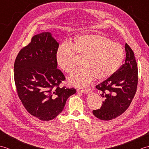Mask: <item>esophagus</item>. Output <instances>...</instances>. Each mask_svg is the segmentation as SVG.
<instances>
[{"mask_svg": "<svg viewBox=\"0 0 149 149\" xmlns=\"http://www.w3.org/2000/svg\"><path fill=\"white\" fill-rule=\"evenodd\" d=\"M78 93H90V89H86V90H78Z\"/></svg>", "mask_w": 149, "mask_h": 149, "instance_id": "1", "label": "esophagus"}]
</instances>
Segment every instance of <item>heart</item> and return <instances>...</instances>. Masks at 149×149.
<instances>
[{"instance_id":"b5f03b06","label":"heart","mask_w":149,"mask_h":149,"mask_svg":"<svg viewBox=\"0 0 149 149\" xmlns=\"http://www.w3.org/2000/svg\"><path fill=\"white\" fill-rule=\"evenodd\" d=\"M75 54L83 58L84 67L72 72L68 81L72 86L84 88L95 78L102 81L111 77L121 65L124 50L121 45L108 38L99 34H84L77 37L74 42L65 43L57 49V65L65 72H70L75 67Z\"/></svg>"}]
</instances>
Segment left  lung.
<instances>
[{"label": "left lung", "instance_id": "left-lung-1", "mask_svg": "<svg viewBox=\"0 0 149 149\" xmlns=\"http://www.w3.org/2000/svg\"><path fill=\"white\" fill-rule=\"evenodd\" d=\"M125 50L124 64L111 77L96 86L104 100L93 114L100 120H110L121 115L130 106L136 91L138 66L134 52L127 43Z\"/></svg>", "mask_w": 149, "mask_h": 149}]
</instances>
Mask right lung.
Segmentation results:
<instances>
[{"label": "right lung", "mask_w": 149, "mask_h": 149, "mask_svg": "<svg viewBox=\"0 0 149 149\" xmlns=\"http://www.w3.org/2000/svg\"><path fill=\"white\" fill-rule=\"evenodd\" d=\"M58 47L52 33L43 32L32 38L15 61L18 95L27 111L43 121L55 118L68 98L76 93L74 88L59 87L65 77L57 69L55 55Z\"/></svg>", "instance_id": "obj_1"}]
</instances>
